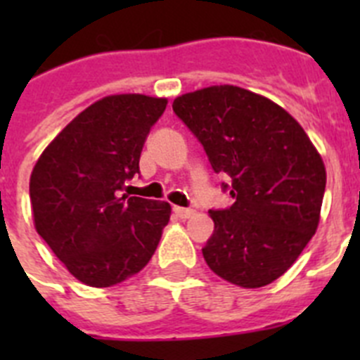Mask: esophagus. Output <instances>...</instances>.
<instances>
[{
	"instance_id": "34e87169",
	"label": "esophagus",
	"mask_w": 360,
	"mask_h": 360,
	"mask_svg": "<svg viewBox=\"0 0 360 360\" xmlns=\"http://www.w3.org/2000/svg\"><path fill=\"white\" fill-rule=\"evenodd\" d=\"M173 212H174V216L180 219H187L195 214V211H193V209H184V207H174Z\"/></svg>"
}]
</instances>
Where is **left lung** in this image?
I'll return each mask as SVG.
<instances>
[{
    "mask_svg": "<svg viewBox=\"0 0 360 360\" xmlns=\"http://www.w3.org/2000/svg\"><path fill=\"white\" fill-rule=\"evenodd\" d=\"M173 110L202 142L212 169L231 178L236 200L225 211H209L214 232L203 259L241 288L270 285L319 225L326 187L319 151L287 110L240 86L184 94Z\"/></svg>",
    "mask_w": 360,
    "mask_h": 360,
    "instance_id": "obj_1",
    "label": "left lung"
}]
</instances>
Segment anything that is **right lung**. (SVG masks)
<instances>
[{
  "label": "right lung",
  "mask_w": 360,
  "mask_h": 360,
  "mask_svg": "<svg viewBox=\"0 0 360 360\" xmlns=\"http://www.w3.org/2000/svg\"><path fill=\"white\" fill-rule=\"evenodd\" d=\"M167 98L108 95L81 111L30 174L34 227L70 274L108 288L139 274L169 224L167 202L119 195Z\"/></svg>",
  "instance_id": "right-lung-1"
}]
</instances>
